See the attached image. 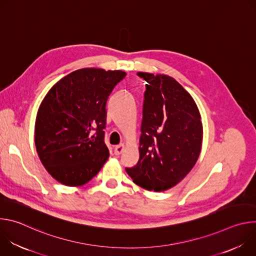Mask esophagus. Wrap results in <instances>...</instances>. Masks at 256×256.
Masks as SVG:
<instances>
[{"label":"esophagus","instance_id":"esophagus-1","mask_svg":"<svg viewBox=\"0 0 256 256\" xmlns=\"http://www.w3.org/2000/svg\"><path fill=\"white\" fill-rule=\"evenodd\" d=\"M124 144H120L116 146V147H114V154L116 156H118V155H120L124 152Z\"/></svg>","mask_w":256,"mask_h":256}]
</instances>
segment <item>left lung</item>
Instances as JSON below:
<instances>
[{
    "instance_id": "8db88e82",
    "label": "left lung",
    "mask_w": 256,
    "mask_h": 256,
    "mask_svg": "<svg viewBox=\"0 0 256 256\" xmlns=\"http://www.w3.org/2000/svg\"><path fill=\"white\" fill-rule=\"evenodd\" d=\"M146 84L140 138V159L126 168L134 184L163 192L194 168L200 154L202 124L190 94L167 75L138 72Z\"/></svg>"
}]
</instances>
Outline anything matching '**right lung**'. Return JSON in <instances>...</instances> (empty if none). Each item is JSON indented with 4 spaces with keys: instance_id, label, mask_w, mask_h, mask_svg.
Returning a JSON list of instances; mask_svg holds the SVG:
<instances>
[{
    "instance_id": "obj_1",
    "label": "right lung",
    "mask_w": 256,
    "mask_h": 256,
    "mask_svg": "<svg viewBox=\"0 0 256 256\" xmlns=\"http://www.w3.org/2000/svg\"><path fill=\"white\" fill-rule=\"evenodd\" d=\"M126 75L118 70L80 68L44 98L36 116L35 147L42 165L62 184H87L107 161L106 103Z\"/></svg>"
}]
</instances>
